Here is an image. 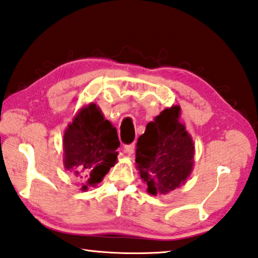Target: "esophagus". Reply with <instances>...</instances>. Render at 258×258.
I'll return each mask as SVG.
<instances>
[{"mask_svg": "<svg viewBox=\"0 0 258 258\" xmlns=\"http://www.w3.org/2000/svg\"><path fill=\"white\" fill-rule=\"evenodd\" d=\"M134 149H136V146H134L133 144L132 145H126L124 147V152L127 154L128 156H131L134 153Z\"/></svg>", "mask_w": 258, "mask_h": 258, "instance_id": "34e87169", "label": "esophagus"}]
</instances>
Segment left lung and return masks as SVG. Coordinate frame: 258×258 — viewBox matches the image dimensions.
<instances>
[{
	"label": "left lung",
	"mask_w": 258,
	"mask_h": 258,
	"mask_svg": "<svg viewBox=\"0 0 258 258\" xmlns=\"http://www.w3.org/2000/svg\"><path fill=\"white\" fill-rule=\"evenodd\" d=\"M172 105L148 122L137 145L136 163L147 192L167 195L186 183L195 163L194 140Z\"/></svg>",
	"instance_id": "left-lung-1"
}]
</instances>
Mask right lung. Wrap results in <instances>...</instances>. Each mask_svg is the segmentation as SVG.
<instances>
[{"label": "right lung", "instance_id": "add662e5", "mask_svg": "<svg viewBox=\"0 0 258 258\" xmlns=\"http://www.w3.org/2000/svg\"><path fill=\"white\" fill-rule=\"evenodd\" d=\"M63 164L86 191L101 183L117 162L120 146L114 126L95 103L84 105L63 133Z\"/></svg>", "mask_w": 258, "mask_h": 258}]
</instances>
